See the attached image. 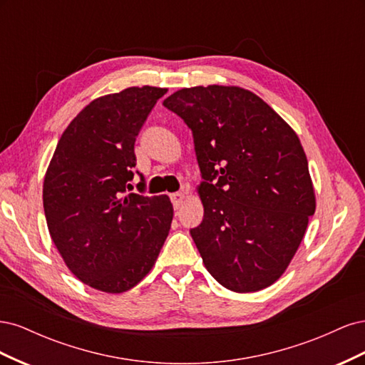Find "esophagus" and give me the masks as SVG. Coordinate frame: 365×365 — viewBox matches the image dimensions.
<instances>
[{"instance_id":"34e87169","label":"esophagus","mask_w":365,"mask_h":365,"mask_svg":"<svg viewBox=\"0 0 365 365\" xmlns=\"http://www.w3.org/2000/svg\"><path fill=\"white\" fill-rule=\"evenodd\" d=\"M170 200H172V204L175 208H180L184 201V193H172Z\"/></svg>"}]
</instances>
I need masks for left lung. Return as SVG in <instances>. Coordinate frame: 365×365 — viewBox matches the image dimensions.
I'll list each match as a JSON object with an SVG mask.
<instances>
[{"instance_id":"left-lung-1","label":"left lung","mask_w":365,"mask_h":365,"mask_svg":"<svg viewBox=\"0 0 365 365\" xmlns=\"http://www.w3.org/2000/svg\"><path fill=\"white\" fill-rule=\"evenodd\" d=\"M163 105L193 132L204 219L190 230L224 288H268L289 267L315 213L307 158L295 130L240 86L182 88Z\"/></svg>"}]
</instances>
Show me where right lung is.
Returning a JSON list of instances; mask_svg holds the SVG:
<instances>
[{"instance_id":"right-lung-1","label":"right lung","mask_w":365,"mask_h":365,"mask_svg":"<svg viewBox=\"0 0 365 365\" xmlns=\"http://www.w3.org/2000/svg\"><path fill=\"white\" fill-rule=\"evenodd\" d=\"M165 93L130 86L86 105L63 130L43 178V212L54 245L76 277L97 291L134 288L169 235V196L126 195L135 138ZM138 187L145 189L143 176Z\"/></svg>"}]
</instances>
